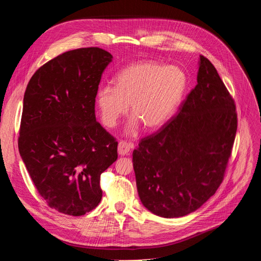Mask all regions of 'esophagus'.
I'll return each mask as SVG.
<instances>
[{"mask_svg":"<svg viewBox=\"0 0 261 261\" xmlns=\"http://www.w3.org/2000/svg\"><path fill=\"white\" fill-rule=\"evenodd\" d=\"M132 149V143H128L125 141H120L118 144V153L120 155L129 154Z\"/></svg>","mask_w":261,"mask_h":261,"instance_id":"obj_1","label":"esophagus"}]
</instances>
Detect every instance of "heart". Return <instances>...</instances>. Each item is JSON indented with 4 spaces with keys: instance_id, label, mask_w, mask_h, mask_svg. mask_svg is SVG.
<instances>
[{
    "instance_id": "b5f03b06",
    "label": "heart",
    "mask_w": 261,
    "mask_h": 261,
    "mask_svg": "<svg viewBox=\"0 0 261 261\" xmlns=\"http://www.w3.org/2000/svg\"><path fill=\"white\" fill-rule=\"evenodd\" d=\"M188 88V76L177 67L145 61L120 70L115 87H99L96 103L102 123L113 128L131 105L132 128L141 123L145 130H158L169 121L181 105Z\"/></svg>"
}]
</instances>
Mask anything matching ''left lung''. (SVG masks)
I'll use <instances>...</instances> for the list:
<instances>
[{
    "mask_svg": "<svg viewBox=\"0 0 261 261\" xmlns=\"http://www.w3.org/2000/svg\"><path fill=\"white\" fill-rule=\"evenodd\" d=\"M237 131L236 105L214 65L199 56L197 85L161 129L132 153L139 197L165 218L199 208L222 184Z\"/></svg>",
    "mask_w": 261,
    "mask_h": 261,
    "instance_id": "1",
    "label": "left lung"
}]
</instances>
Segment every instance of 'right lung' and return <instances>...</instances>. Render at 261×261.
Segmentation results:
<instances>
[{
    "instance_id": "obj_1",
    "label": "right lung",
    "mask_w": 261,
    "mask_h": 261,
    "mask_svg": "<svg viewBox=\"0 0 261 261\" xmlns=\"http://www.w3.org/2000/svg\"><path fill=\"white\" fill-rule=\"evenodd\" d=\"M112 55L99 47L63 53L26 87L18 151L49 207L82 216L102 197L100 175L118 159V142L96 120L98 86Z\"/></svg>"
}]
</instances>
